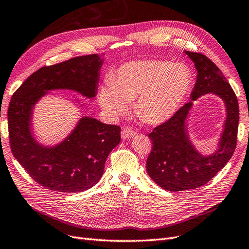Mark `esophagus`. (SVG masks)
Listing matches in <instances>:
<instances>
[{
	"label": "esophagus",
	"mask_w": 249,
	"mask_h": 249,
	"mask_svg": "<svg viewBox=\"0 0 249 249\" xmlns=\"http://www.w3.org/2000/svg\"><path fill=\"white\" fill-rule=\"evenodd\" d=\"M134 134H136V131H134L132 128H124L122 130V132H121V137H122V139H129L131 137H133Z\"/></svg>",
	"instance_id": "obj_1"
}]
</instances>
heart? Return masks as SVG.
Masks as SVG:
<instances>
[{
  "label": "heart",
  "instance_id": "heart-1",
  "mask_svg": "<svg viewBox=\"0 0 249 249\" xmlns=\"http://www.w3.org/2000/svg\"><path fill=\"white\" fill-rule=\"evenodd\" d=\"M193 83L192 72L181 62L145 59L121 66L98 91L104 112L115 120L129 108L148 123H161L178 110Z\"/></svg>",
  "mask_w": 249,
  "mask_h": 249
}]
</instances>
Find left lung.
I'll use <instances>...</instances> for the list:
<instances>
[{
  "mask_svg": "<svg viewBox=\"0 0 249 249\" xmlns=\"http://www.w3.org/2000/svg\"><path fill=\"white\" fill-rule=\"evenodd\" d=\"M194 61L197 80L191 100L177 110L165 123L149 133L152 149L147 159V172L162 189L171 192L202 187L209 182L235 152L239 124V104L235 91L219 68L201 53L186 51ZM213 92L226 103L227 120L218 150L203 157L191 145L185 128L187 113L197 97Z\"/></svg>",
  "mask_w": 249,
  "mask_h": 249,
  "instance_id": "8db88e82",
  "label": "left lung"
}]
</instances>
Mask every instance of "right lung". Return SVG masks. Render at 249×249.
Here are the masks:
<instances>
[{
  "mask_svg": "<svg viewBox=\"0 0 249 249\" xmlns=\"http://www.w3.org/2000/svg\"><path fill=\"white\" fill-rule=\"evenodd\" d=\"M102 62L90 54L42 67L12 95L7 113L11 151L27 173L49 190L78 193L95 186L108 154L120 143V126L89 117L81 118L73 132L54 147L39 145L31 133L33 107L48 90L72 89L94 98Z\"/></svg>",
  "mask_w": 249,
  "mask_h": 249,
  "instance_id": "right-lung-1",
  "label": "right lung"
}]
</instances>
